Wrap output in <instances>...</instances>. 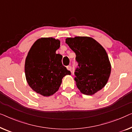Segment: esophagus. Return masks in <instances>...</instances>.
<instances>
[{
    "mask_svg": "<svg viewBox=\"0 0 132 132\" xmlns=\"http://www.w3.org/2000/svg\"><path fill=\"white\" fill-rule=\"evenodd\" d=\"M66 68H67V69H68V70H71V69H72V68H71V66H70V65L67 66H66Z\"/></svg>",
    "mask_w": 132,
    "mask_h": 132,
    "instance_id": "1",
    "label": "esophagus"
}]
</instances>
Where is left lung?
<instances>
[{
  "label": "left lung",
  "mask_w": 132,
  "mask_h": 132,
  "mask_svg": "<svg viewBox=\"0 0 132 132\" xmlns=\"http://www.w3.org/2000/svg\"><path fill=\"white\" fill-rule=\"evenodd\" d=\"M66 43L75 53L78 66L75 81L82 93L92 95L105 87L111 73V64L105 50L92 38H69Z\"/></svg>",
  "instance_id": "obj_1"
}]
</instances>
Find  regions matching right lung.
Masks as SVG:
<instances>
[{"label": "right lung", "mask_w": 132, "mask_h": 132, "mask_svg": "<svg viewBox=\"0 0 132 132\" xmlns=\"http://www.w3.org/2000/svg\"><path fill=\"white\" fill-rule=\"evenodd\" d=\"M60 42L53 38L39 39L30 48L25 62V74L29 86L44 96L59 90L62 79L70 70L62 64V55L55 51Z\"/></svg>", "instance_id": "1"}]
</instances>
